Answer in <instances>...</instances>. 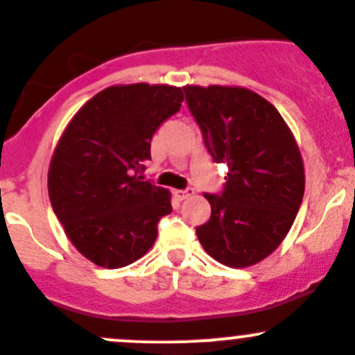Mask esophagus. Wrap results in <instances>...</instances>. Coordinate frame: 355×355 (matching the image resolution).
<instances>
[{"mask_svg": "<svg viewBox=\"0 0 355 355\" xmlns=\"http://www.w3.org/2000/svg\"><path fill=\"white\" fill-rule=\"evenodd\" d=\"M193 195V189H174V196L178 200H186Z\"/></svg>", "mask_w": 355, "mask_h": 355, "instance_id": "1", "label": "esophagus"}]
</instances>
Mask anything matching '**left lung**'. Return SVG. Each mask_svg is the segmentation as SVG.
I'll list each match as a JSON object with an SVG mask.
<instances>
[{
    "label": "left lung",
    "mask_w": 355,
    "mask_h": 355,
    "mask_svg": "<svg viewBox=\"0 0 355 355\" xmlns=\"http://www.w3.org/2000/svg\"><path fill=\"white\" fill-rule=\"evenodd\" d=\"M186 101L226 186L209 195V223L196 227L203 250L227 268L259 264L288 234L305 189L304 160L276 107L241 86H184Z\"/></svg>",
    "instance_id": "obj_1"
}]
</instances>
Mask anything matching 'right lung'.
I'll return each instance as SVG.
<instances>
[{
	"label": "right lung",
	"mask_w": 355,
	"mask_h": 355,
	"mask_svg": "<svg viewBox=\"0 0 355 355\" xmlns=\"http://www.w3.org/2000/svg\"><path fill=\"white\" fill-rule=\"evenodd\" d=\"M169 84H115L77 110L60 136L48 169V195L79 254L100 268L141 259L157 223L173 212L171 191L138 176L153 132L181 108Z\"/></svg>",
	"instance_id": "obj_1"
}]
</instances>
